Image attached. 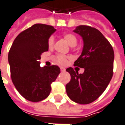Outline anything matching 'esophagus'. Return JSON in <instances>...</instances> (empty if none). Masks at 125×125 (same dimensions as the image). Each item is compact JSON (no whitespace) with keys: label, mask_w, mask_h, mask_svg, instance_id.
Masks as SVG:
<instances>
[{"label":"esophagus","mask_w":125,"mask_h":125,"mask_svg":"<svg viewBox=\"0 0 125 125\" xmlns=\"http://www.w3.org/2000/svg\"><path fill=\"white\" fill-rule=\"evenodd\" d=\"M60 70H61L62 72H64V71H66V69H65L64 68H63V67H61V68H60Z\"/></svg>","instance_id":"esophagus-1"}]
</instances>
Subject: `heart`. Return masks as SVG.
<instances>
[{
	"label": "heart",
	"mask_w": 125,
	"mask_h": 125,
	"mask_svg": "<svg viewBox=\"0 0 125 125\" xmlns=\"http://www.w3.org/2000/svg\"><path fill=\"white\" fill-rule=\"evenodd\" d=\"M63 39L66 41V42L71 45V46H75L77 45V37L71 33H66L63 34ZM54 42H55V39H54V37H50L48 39V46L49 48H52L54 45ZM70 57L68 56H64V55H62V54H58L55 57V61L56 62L62 65V66H65L66 65L68 60L71 59Z\"/></svg>",
	"instance_id": "obj_1"
}]
</instances>
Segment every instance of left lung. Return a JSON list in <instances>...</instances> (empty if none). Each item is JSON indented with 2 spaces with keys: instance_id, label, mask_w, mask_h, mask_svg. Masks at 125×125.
<instances>
[{
  "instance_id": "obj_1",
  "label": "left lung",
  "mask_w": 125,
  "mask_h": 125,
  "mask_svg": "<svg viewBox=\"0 0 125 125\" xmlns=\"http://www.w3.org/2000/svg\"><path fill=\"white\" fill-rule=\"evenodd\" d=\"M74 32L84 41L82 54L74 66L84 68L79 74L73 68L66 69L71 81L66 86L68 96L81 104H90L101 95L114 74V52L112 45L96 28L80 25Z\"/></svg>"
}]
</instances>
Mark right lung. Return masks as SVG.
<instances>
[{
  "mask_svg": "<svg viewBox=\"0 0 125 125\" xmlns=\"http://www.w3.org/2000/svg\"><path fill=\"white\" fill-rule=\"evenodd\" d=\"M53 26L33 25L16 37L8 53L11 78L16 90L29 101L45 99L51 91L60 68L57 66L41 68L39 60L48 50V39L55 32Z\"/></svg>",
  "mask_w": 125,
  "mask_h": 125,
  "instance_id": "1",
  "label": "right lung"
}]
</instances>
